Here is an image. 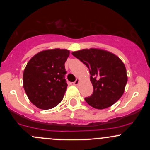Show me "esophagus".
Instances as JSON below:
<instances>
[{
    "label": "esophagus",
    "instance_id": "1",
    "mask_svg": "<svg viewBox=\"0 0 150 150\" xmlns=\"http://www.w3.org/2000/svg\"><path fill=\"white\" fill-rule=\"evenodd\" d=\"M73 84L75 85V86H78V84H79V80H78V79H76V81H75V82L73 83Z\"/></svg>",
    "mask_w": 150,
    "mask_h": 150
}]
</instances>
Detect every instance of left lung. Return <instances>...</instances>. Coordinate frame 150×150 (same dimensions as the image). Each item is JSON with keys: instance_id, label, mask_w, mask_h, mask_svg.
Segmentation results:
<instances>
[{"instance_id": "8db88e82", "label": "left lung", "mask_w": 150, "mask_h": 150, "mask_svg": "<svg viewBox=\"0 0 150 150\" xmlns=\"http://www.w3.org/2000/svg\"><path fill=\"white\" fill-rule=\"evenodd\" d=\"M88 68L93 93L85 100L96 109L107 108L123 94L128 78L126 69L117 56L97 48L83 49L72 53Z\"/></svg>"}]
</instances>
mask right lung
Segmentation results:
<instances>
[{
  "mask_svg": "<svg viewBox=\"0 0 150 150\" xmlns=\"http://www.w3.org/2000/svg\"><path fill=\"white\" fill-rule=\"evenodd\" d=\"M69 55L66 49H50L35 54L23 73V87L34 105L49 110L62 102L66 91L65 63Z\"/></svg>",
  "mask_w": 150,
  "mask_h": 150,
  "instance_id": "1",
  "label": "right lung"
}]
</instances>
